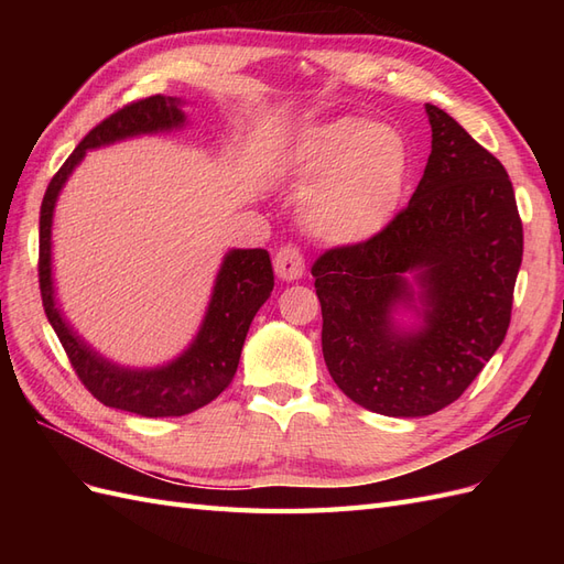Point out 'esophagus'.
Here are the masks:
<instances>
[{"instance_id":"1","label":"esophagus","mask_w":564,"mask_h":564,"mask_svg":"<svg viewBox=\"0 0 564 564\" xmlns=\"http://www.w3.org/2000/svg\"><path fill=\"white\" fill-rule=\"evenodd\" d=\"M305 272V261H303V253L296 247H282L275 253V275L280 280H299L303 278Z\"/></svg>"}]
</instances>
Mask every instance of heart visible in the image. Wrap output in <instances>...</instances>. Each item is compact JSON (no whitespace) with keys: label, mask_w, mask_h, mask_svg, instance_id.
<instances>
[{"label":"heart","mask_w":564,"mask_h":564,"mask_svg":"<svg viewBox=\"0 0 564 564\" xmlns=\"http://www.w3.org/2000/svg\"><path fill=\"white\" fill-rule=\"evenodd\" d=\"M292 166L311 183L301 197L305 228L324 242L362 245L402 207L409 148L392 124L338 117L301 135Z\"/></svg>","instance_id":"b5f03b06"}]
</instances>
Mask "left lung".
I'll list each match as a JSON object with an SVG mask.
<instances>
[{
	"instance_id": "1",
	"label": "left lung",
	"mask_w": 564,
	"mask_h": 564,
	"mask_svg": "<svg viewBox=\"0 0 564 564\" xmlns=\"http://www.w3.org/2000/svg\"><path fill=\"white\" fill-rule=\"evenodd\" d=\"M433 129L423 178L369 242L313 263L322 352L334 383L383 416H429L464 395L503 344L522 263V220L503 164L454 117L425 106ZM422 289L424 324L391 322L405 282Z\"/></svg>"
}]
</instances>
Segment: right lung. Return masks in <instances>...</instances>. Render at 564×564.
<instances>
[{
  "label": "right lung",
  "instance_id": "obj_1",
  "mask_svg": "<svg viewBox=\"0 0 564 564\" xmlns=\"http://www.w3.org/2000/svg\"><path fill=\"white\" fill-rule=\"evenodd\" d=\"M181 100L150 96L119 108L96 124L51 178L40 209V292L44 313L61 338L79 381L106 406L139 416H185L224 392L240 365L249 324L268 301L275 275L265 249H232L220 265L202 327L181 357L158 369H127L112 365L73 332L58 311L51 280V224L61 187L87 150L110 145L141 133L172 131L185 124Z\"/></svg>",
  "mask_w": 564,
  "mask_h": 564
}]
</instances>
